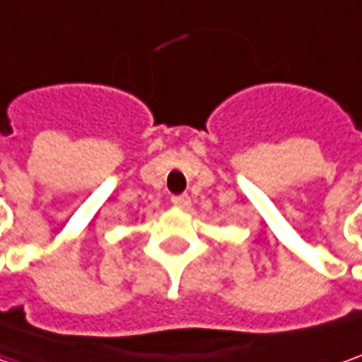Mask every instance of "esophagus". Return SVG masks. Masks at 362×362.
Segmentation results:
<instances>
[{
  "label": "esophagus",
  "instance_id": "34e87169",
  "mask_svg": "<svg viewBox=\"0 0 362 362\" xmlns=\"http://www.w3.org/2000/svg\"><path fill=\"white\" fill-rule=\"evenodd\" d=\"M171 203H173L175 207L189 209V205H191V197H189L187 193H183V195H173V197H171Z\"/></svg>",
  "mask_w": 362,
  "mask_h": 362
}]
</instances>
